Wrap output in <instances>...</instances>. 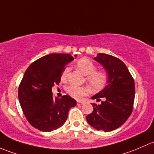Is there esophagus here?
Masks as SVG:
<instances>
[{"label":"esophagus","instance_id":"34e87169","mask_svg":"<svg viewBox=\"0 0 154 154\" xmlns=\"http://www.w3.org/2000/svg\"><path fill=\"white\" fill-rule=\"evenodd\" d=\"M84 104V101H77V104H79V105H81V104Z\"/></svg>","mask_w":154,"mask_h":154}]
</instances>
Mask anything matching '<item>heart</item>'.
Returning <instances> with one entry per match:
<instances>
[{
  "label": "heart",
  "mask_w": 154,
  "mask_h": 154,
  "mask_svg": "<svg viewBox=\"0 0 154 154\" xmlns=\"http://www.w3.org/2000/svg\"><path fill=\"white\" fill-rule=\"evenodd\" d=\"M76 66L86 76V81L93 91H99L105 87L108 81V76L104 71L96 70V65L87 58H82L76 61ZM69 72V66L63 69L61 75L62 82H66ZM66 93L74 99H79L88 94L89 88L86 86L70 85L66 88Z\"/></svg>",
  "instance_id": "1"
}]
</instances>
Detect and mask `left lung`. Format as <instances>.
<instances>
[{"label": "left lung", "instance_id": "8db88e82", "mask_svg": "<svg viewBox=\"0 0 154 154\" xmlns=\"http://www.w3.org/2000/svg\"><path fill=\"white\" fill-rule=\"evenodd\" d=\"M96 61L104 66L108 74L105 88L93 97L100 104L93 103V111L87 116L88 122L105 132L119 128L127 121L134 109L135 98L134 79L126 65L116 57L99 53Z\"/></svg>", "mask_w": 154, "mask_h": 154}]
</instances>
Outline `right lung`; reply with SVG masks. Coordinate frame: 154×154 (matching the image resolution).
Returning <instances> with one entry per match:
<instances>
[{
  "label": "right lung",
  "mask_w": 154,
  "mask_h": 154,
  "mask_svg": "<svg viewBox=\"0 0 154 154\" xmlns=\"http://www.w3.org/2000/svg\"><path fill=\"white\" fill-rule=\"evenodd\" d=\"M73 59L69 54L47 55L32 63L23 75L18 87L20 107L29 124L39 131L50 132L62 126L69 109L76 105L67 95L58 99L52 93L65 65Z\"/></svg>",
  "instance_id": "add662e5"
}]
</instances>
